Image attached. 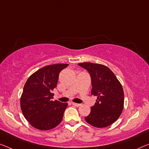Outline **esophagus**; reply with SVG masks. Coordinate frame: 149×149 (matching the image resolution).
Returning a JSON list of instances; mask_svg holds the SVG:
<instances>
[{
  "mask_svg": "<svg viewBox=\"0 0 149 149\" xmlns=\"http://www.w3.org/2000/svg\"><path fill=\"white\" fill-rule=\"evenodd\" d=\"M72 105H74L75 106H77V107H78V106H79L81 105L80 104H77V103H74V102H72Z\"/></svg>",
  "mask_w": 149,
  "mask_h": 149,
  "instance_id": "1",
  "label": "esophagus"
}]
</instances>
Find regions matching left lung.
Here are the masks:
<instances>
[{
	"label": "left lung",
	"instance_id": "8db88e82",
	"mask_svg": "<svg viewBox=\"0 0 149 149\" xmlns=\"http://www.w3.org/2000/svg\"><path fill=\"white\" fill-rule=\"evenodd\" d=\"M90 75L92 95L97 96L96 102L91 107L90 114L85 120L97 128H104L114 123L120 116L124 107L123 86L116 75L104 65L81 63Z\"/></svg>",
	"mask_w": 149,
	"mask_h": 149
}]
</instances>
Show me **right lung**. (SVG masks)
I'll return each instance as SVG.
<instances>
[{"instance_id":"right-lung-1","label":"right lung","mask_w":149,"mask_h":149,"mask_svg":"<svg viewBox=\"0 0 149 149\" xmlns=\"http://www.w3.org/2000/svg\"><path fill=\"white\" fill-rule=\"evenodd\" d=\"M69 64L47 65L29 77L21 97L22 112L33 127L41 130L52 129L61 123L68 103L53 101L52 93L57 87L59 74Z\"/></svg>"}]
</instances>
